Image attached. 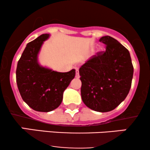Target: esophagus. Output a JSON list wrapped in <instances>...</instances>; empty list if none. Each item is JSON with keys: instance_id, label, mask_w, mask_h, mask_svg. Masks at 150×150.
<instances>
[{"instance_id": "obj_1", "label": "esophagus", "mask_w": 150, "mask_h": 150, "mask_svg": "<svg viewBox=\"0 0 150 150\" xmlns=\"http://www.w3.org/2000/svg\"><path fill=\"white\" fill-rule=\"evenodd\" d=\"M75 77H76L77 78H79V77H80V74H79L78 69H76V70H75Z\"/></svg>"}]
</instances>
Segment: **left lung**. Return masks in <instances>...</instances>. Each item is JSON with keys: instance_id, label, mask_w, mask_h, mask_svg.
I'll use <instances>...</instances> for the list:
<instances>
[{"instance_id": "obj_1", "label": "left lung", "mask_w": 150, "mask_h": 150, "mask_svg": "<svg viewBox=\"0 0 150 150\" xmlns=\"http://www.w3.org/2000/svg\"><path fill=\"white\" fill-rule=\"evenodd\" d=\"M99 42L106 45V51L94 55L79 70L81 97L91 109L108 112L128 95L133 66L128 50L116 39L105 36Z\"/></svg>"}]
</instances>
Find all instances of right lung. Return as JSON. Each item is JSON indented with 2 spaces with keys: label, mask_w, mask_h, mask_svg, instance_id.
Wrapping results in <instances>:
<instances>
[{
  "label": "right lung",
  "mask_w": 150,
  "mask_h": 150,
  "mask_svg": "<svg viewBox=\"0 0 150 150\" xmlns=\"http://www.w3.org/2000/svg\"><path fill=\"white\" fill-rule=\"evenodd\" d=\"M49 34H44L27 44L18 61L17 85L23 101L32 109L49 112L60 106L65 89L75 77V70L59 73L42 67L37 56Z\"/></svg>",
  "instance_id": "obj_1"
}]
</instances>
